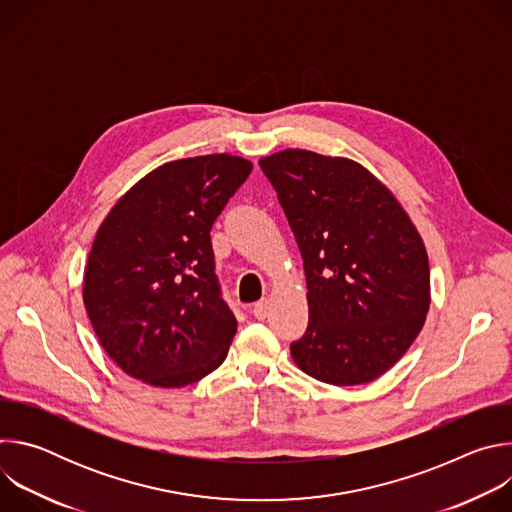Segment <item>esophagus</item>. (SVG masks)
<instances>
[{
    "mask_svg": "<svg viewBox=\"0 0 512 512\" xmlns=\"http://www.w3.org/2000/svg\"><path fill=\"white\" fill-rule=\"evenodd\" d=\"M269 314V302L267 300H259L255 306H253V316L257 320H265Z\"/></svg>",
    "mask_w": 512,
    "mask_h": 512,
    "instance_id": "1",
    "label": "esophagus"
}]
</instances>
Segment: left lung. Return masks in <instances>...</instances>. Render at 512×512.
Wrapping results in <instances>:
<instances>
[{
	"label": "left lung",
	"mask_w": 512,
	"mask_h": 512,
	"mask_svg": "<svg viewBox=\"0 0 512 512\" xmlns=\"http://www.w3.org/2000/svg\"><path fill=\"white\" fill-rule=\"evenodd\" d=\"M259 166L304 259L310 320L291 358L328 385L379 379L409 350L429 310V261L411 218L348 158L283 150Z\"/></svg>",
	"instance_id": "left-lung-1"
}]
</instances>
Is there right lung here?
Returning <instances> with one entry per match:
<instances>
[{
	"mask_svg": "<svg viewBox=\"0 0 512 512\" xmlns=\"http://www.w3.org/2000/svg\"><path fill=\"white\" fill-rule=\"evenodd\" d=\"M251 170L231 154L164 164L99 227L83 300L101 346L127 375L174 389L227 358L237 320L214 273L210 229Z\"/></svg>",
	"mask_w": 512,
	"mask_h": 512,
	"instance_id": "1",
	"label": "right lung"
}]
</instances>
